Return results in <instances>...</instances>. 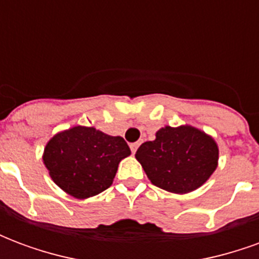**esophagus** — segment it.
Here are the masks:
<instances>
[{
  "label": "esophagus",
  "instance_id": "1",
  "mask_svg": "<svg viewBox=\"0 0 259 259\" xmlns=\"http://www.w3.org/2000/svg\"><path fill=\"white\" fill-rule=\"evenodd\" d=\"M139 146H140L139 143H132V144H130V150H132V152H133V154H135L136 150L139 148Z\"/></svg>",
  "mask_w": 259,
  "mask_h": 259
}]
</instances>
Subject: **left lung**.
<instances>
[{
    "mask_svg": "<svg viewBox=\"0 0 259 259\" xmlns=\"http://www.w3.org/2000/svg\"><path fill=\"white\" fill-rule=\"evenodd\" d=\"M218 154L213 139L198 129L166 126L139 147L136 158L152 185L183 194L205 183L217 169Z\"/></svg>",
    "mask_w": 259,
    "mask_h": 259,
    "instance_id": "left-lung-1",
    "label": "left lung"
}]
</instances>
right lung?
<instances>
[{"label": "right lung", "instance_id": "right-lung-1", "mask_svg": "<svg viewBox=\"0 0 259 259\" xmlns=\"http://www.w3.org/2000/svg\"><path fill=\"white\" fill-rule=\"evenodd\" d=\"M127 155L130 148L123 137L74 126L48 141L42 159L62 190L76 198H87L112 185L119 162Z\"/></svg>", "mask_w": 259, "mask_h": 259}]
</instances>
